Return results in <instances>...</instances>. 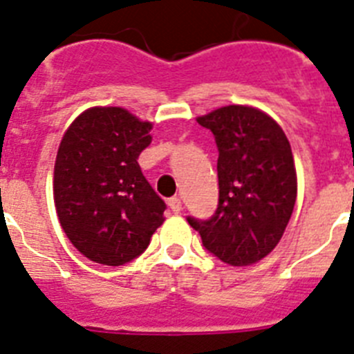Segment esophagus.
Listing matches in <instances>:
<instances>
[{
  "label": "esophagus",
  "instance_id": "1",
  "mask_svg": "<svg viewBox=\"0 0 354 354\" xmlns=\"http://www.w3.org/2000/svg\"><path fill=\"white\" fill-rule=\"evenodd\" d=\"M169 208L173 209L174 213H180L181 212V199H180V197H176V196L171 197V199H169Z\"/></svg>",
  "mask_w": 354,
  "mask_h": 354
}]
</instances>
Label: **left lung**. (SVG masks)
Listing matches in <instances>:
<instances>
[{"mask_svg":"<svg viewBox=\"0 0 354 354\" xmlns=\"http://www.w3.org/2000/svg\"><path fill=\"white\" fill-rule=\"evenodd\" d=\"M218 148V206L208 221H187L208 252L231 266L268 256L296 203L291 145L279 123L248 106H225L197 118Z\"/></svg>","mask_w":354,"mask_h":354,"instance_id":"obj_1","label":"left lung"}]
</instances>
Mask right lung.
<instances>
[{
	"label": "right lung",
	"instance_id": "right-lung-1",
	"mask_svg": "<svg viewBox=\"0 0 354 354\" xmlns=\"http://www.w3.org/2000/svg\"><path fill=\"white\" fill-rule=\"evenodd\" d=\"M151 127L122 107H91L59 142L53 181L59 224L95 263L136 259L164 222L165 203L138 164Z\"/></svg>",
	"mask_w": 354,
	"mask_h": 354
}]
</instances>
